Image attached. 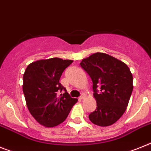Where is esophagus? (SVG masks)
<instances>
[{
    "label": "esophagus",
    "mask_w": 151,
    "mask_h": 151,
    "mask_svg": "<svg viewBox=\"0 0 151 151\" xmlns=\"http://www.w3.org/2000/svg\"><path fill=\"white\" fill-rule=\"evenodd\" d=\"M85 98H86V95L82 94V95H81L80 97H79V100H83V99H84Z\"/></svg>",
    "instance_id": "esophagus-1"
}]
</instances>
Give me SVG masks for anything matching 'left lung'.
I'll return each mask as SVG.
<instances>
[{"label":"left lung","instance_id":"1","mask_svg":"<svg viewBox=\"0 0 151 151\" xmlns=\"http://www.w3.org/2000/svg\"><path fill=\"white\" fill-rule=\"evenodd\" d=\"M82 69L92 81L97 107L88 115L96 125L106 127L115 123L127 109L133 91V76L125 63L103 52L83 59Z\"/></svg>","mask_w":151,"mask_h":151}]
</instances>
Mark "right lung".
Returning a JSON list of instances; mask_svg holds the SVG:
<instances>
[{
  "label": "right lung",
  "instance_id": "add662e5",
  "mask_svg": "<svg viewBox=\"0 0 151 151\" xmlns=\"http://www.w3.org/2000/svg\"><path fill=\"white\" fill-rule=\"evenodd\" d=\"M73 60L51 58L30 63L23 76V91L31 115L41 125L52 127L66 119L78 99L69 96L60 82ZM65 91L60 96L58 92Z\"/></svg>",
  "mask_w": 151,
  "mask_h": 151
}]
</instances>
